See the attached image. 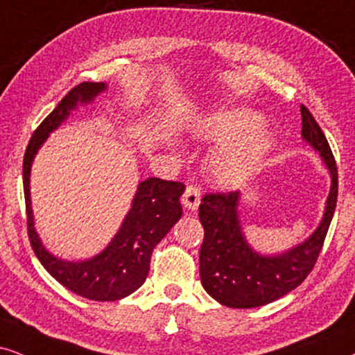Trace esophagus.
<instances>
[{"mask_svg": "<svg viewBox=\"0 0 355 355\" xmlns=\"http://www.w3.org/2000/svg\"><path fill=\"white\" fill-rule=\"evenodd\" d=\"M201 201V191L198 187L195 185H188L185 188V193L182 196V203L185 205V208H188L190 211H195L200 206Z\"/></svg>", "mask_w": 355, "mask_h": 355, "instance_id": "esophagus-1", "label": "esophagus"}]
</instances>
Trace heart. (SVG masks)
<instances>
[{
  "label": "heart",
  "instance_id": "b5f03b06",
  "mask_svg": "<svg viewBox=\"0 0 355 355\" xmlns=\"http://www.w3.org/2000/svg\"><path fill=\"white\" fill-rule=\"evenodd\" d=\"M260 124V114L245 107L224 111L206 121L201 134L224 142L209 159V170L218 182L241 185L260 168L273 144L272 134Z\"/></svg>",
  "mask_w": 355,
  "mask_h": 355
}]
</instances>
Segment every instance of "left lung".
I'll list each match as a JSON object with an SVG mask.
<instances>
[{
  "instance_id": "1",
  "label": "left lung",
  "mask_w": 355,
  "mask_h": 355,
  "mask_svg": "<svg viewBox=\"0 0 355 355\" xmlns=\"http://www.w3.org/2000/svg\"><path fill=\"white\" fill-rule=\"evenodd\" d=\"M302 121L303 139L320 152L331 173L324 216L306 241L284 254L260 255L242 234L237 214L239 193H208L201 198L198 216L205 230L200 249L201 284L224 306L255 308L282 298L309 275L321 252L338 201V167L326 136L303 105Z\"/></svg>"
}]
</instances>
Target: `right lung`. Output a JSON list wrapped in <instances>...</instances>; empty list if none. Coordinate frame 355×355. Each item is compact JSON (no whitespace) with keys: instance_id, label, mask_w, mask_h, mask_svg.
<instances>
[{"instance_id":"1","label":"right lung","mask_w":355,"mask_h":355,"mask_svg":"<svg viewBox=\"0 0 355 355\" xmlns=\"http://www.w3.org/2000/svg\"><path fill=\"white\" fill-rule=\"evenodd\" d=\"M105 89V83L87 82L71 88L62 98L55 110L39 124L31 137L22 162V183L29 241L44 268L58 284L80 297L95 302H116L131 295L146 282L149 275L152 250L182 218V205L178 200L185 190V185L155 177L139 183L131 209L114 239L103 252L82 262H67L47 252L34 230L29 193L31 165L39 147L53 129L69 118L70 111L75 110L78 103H92Z\"/></svg>"}]
</instances>
